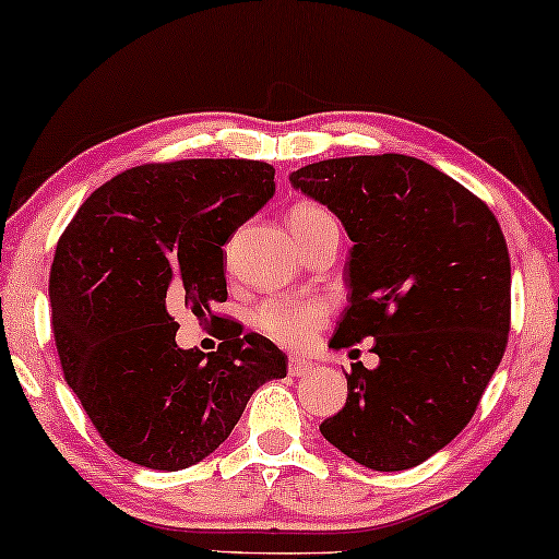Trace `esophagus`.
Segmentation results:
<instances>
[{"label": "esophagus", "instance_id": "obj_1", "mask_svg": "<svg viewBox=\"0 0 559 559\" xmlns=\"http://www.w3.org/2000/svg\"><path fill=\"white\" fill-rule=\"evenodd\" d=\"M313 370V362H308V360H300V358H290L288 360V373L294 376V378H304V376H308Z\"/></svg>", "mask_w": 559, "mask_h": 559}]
</instances>
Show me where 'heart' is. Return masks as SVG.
I'll use <instances>...</instances> for the list:
<instances>
[{
  "label": "heart",
  "instance_id": "1",
  "mask_svg": "<svg viewBox=\"0 0 559 559\" xmlns=\"http://www.w3.org/2000/svg\"><path fill=\"white\" fill-rule=\"evenodd\" d=\"M288 224L296 238L316 231V228L335 224V218L318 203H298L290 209ZM255 325L286 348H300L325 321V308L318 300H265L255 311Z\"/></svg>",
  "mask_w": 559,
  "mask_h": 559
}]
</instances>
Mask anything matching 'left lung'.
I'll return each instance as SVG.
<instances>
[{"label":"left lung","mask_w":559,"mask_h":559,"mask_svg":"<svg viewBox=\"0 0 559 559\" xmlns=\"http://www.w3.org/2000/svg\"><path fill=\"white\" fill-rule=\"evenodd\" d=\"M353 241L331 348L373 338L323 438L370 471L436 455L471 423L510 333V255L498 218L415 156H345L288 176Z\"/></svg>","instance_id":"8db88e82"}]
</instances>
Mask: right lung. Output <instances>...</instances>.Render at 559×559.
I'll list each match as a JSON object with an SVG mask.
<instances>
[{
  "instance_id": "obj_1",
  "label": "right lung",
  "mask_w": 559,
  "mask_h": 559,
  "mask_svg": "<svg viewBox=\"0 0 559 559\" xmlns=\"http://www.w3.org/2000/svg\"><path fill=\"white\" fill-rule=\"evenodd\" d=\"M273 166L189 158L129 168L61 234L49 273L61 370L114 453L152 471L201 463L288 358L234 325L218 350H183L171 311L203 321L226 300L224 246L273 199Z\"/></svg>"
}]
</instances>
